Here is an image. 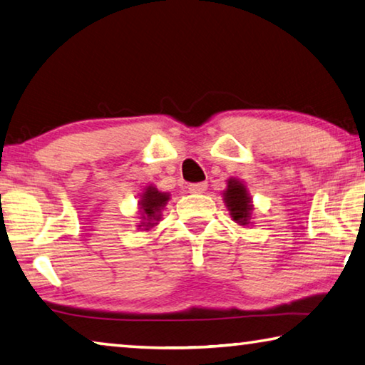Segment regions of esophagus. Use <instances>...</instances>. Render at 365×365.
Listing matches in <instances>:
<instances>
[{
	"mask_svg": "<svg viewBox=\"0 0 365 365\" xmlns=\"http://www.w3.org/2000/svg\"><path fill=\"white\" fill-rule=\"evenodd\" d=\"M207 188V183L206 182H200V183H190L188 185V192L190 193H195V195H200V193H205Z\"/></svg>",
	"mask_w": 365,
	"mask_h": 365,
	"instance_id": "esophagus-1",
	"label": "esophagus"
}]
</instances>
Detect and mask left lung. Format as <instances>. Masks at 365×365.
I'll use <instances>...</instances> for the list:
<instances>
[{"instance_id": "1", "label": "left lung", "mask_w": 365, "mask_h": 365, "mask_svg": "<svg viewBox=\"0 0 365 365\" xmlns=\"http://www.w3.org/2000/svg\"><path fill=\"white\" fill-rule=\"evenodd\" d=\"M224 200L234 221L242 225L248 224V219H250V212H252V205H250V198H248V193H247V188L244 187V183L230 178L227 182V190H225L224 193Z\"/></svg>"}]
</instances>
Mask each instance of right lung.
Returning a JSON list of instances; mask_svg holds the SVG:
<instances>
[{
    "label": "right lung",
    "instance_id": "right-lung-1",
    "mask_svg": "<svg viewBox=\"0 0 365 365\" xmlns=\"http://www.w3.org/2000/svg\"><path fill=\"white\" fill-rule=\"evenodd\" d=\"M167 201H169V195L167 193H162L154 187L146 188L141 198V210L144 212V217H148L149 225H153V219L159 221V212L165 206Z\"/></svg>",
    "mask_w": 365,
    "mask_h": 365
}]
</instances>
